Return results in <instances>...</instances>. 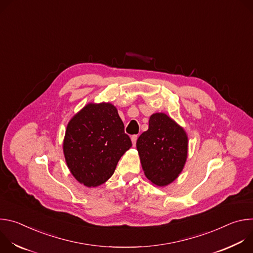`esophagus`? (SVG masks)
<instances>
[{
    "label": "esophagus",
    "mask_w": 253,
    "mask_h": 253,
    "mask_svg": "<svg viewBox=\"0 0 253 253\" xmlns=\"http://www.w3.org/2000/svg\"><path fill=\"white\" fill-rule=\"evenodd\" d=\"M137 138H138V136H137V135H133V136L131 137V141H132L133 146H135V145H136V141H137Z\"/></svg>",
    "instance_id": "1"
}]
</instances>
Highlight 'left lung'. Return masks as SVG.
Here are the masks:
<instances>
[{"instance_id":"obj_1","label":"left lung","mask_w":253,"mask_h":253,"mask_svg":"<svg viewBox=\"0 0 253 253\" xmlns=\"http://www.w3.org/2000/svg\"><path fill=\"white\" fill-rule=\"evenodd\" d=\"M144 174L156 186L165 187L182 172L188 155V136L165 113H154L149 128L136 142Z\"/></svg>"}]
</instances>
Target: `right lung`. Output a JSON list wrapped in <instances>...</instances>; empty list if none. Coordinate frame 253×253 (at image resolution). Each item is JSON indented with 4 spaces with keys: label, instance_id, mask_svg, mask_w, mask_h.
Instances as JSON below:
<instances>
[{
    "label": "right lung",
    "instance_id": "obj_1",
    "mask_svg": "<svg viewBox=\"0 0 253 253\" xmlns=\"http://www.w3.org/2000/svg\"><path fill=\"white\" fill-rule=\"evenodd\" d=\"M132 146L117 108L109 103H88L69 121L63 152L71 174L86 187L109 179L121 156Z\"/></svg>",
    "mask_w": 253,
    "mask_h": 253
}]
</instances>
